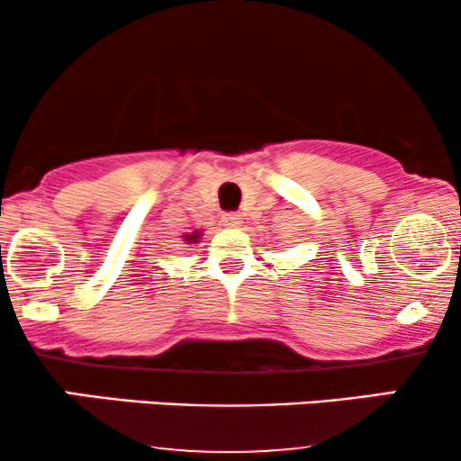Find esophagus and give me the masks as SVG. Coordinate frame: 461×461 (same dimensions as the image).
<instances>
[{"mask_svg": "<svg viewBox=\"0 0 461 461\" xmlns=\"http://www.w3.org/2000/svg\"><path fill=\"white\" fill-rule=\"evenodd\" d=\"M223 223L227 225V227H231V230H236V227H240V214H234V212H230V214H225L223 216Z\"/></svg>", "mask_w": 461, "mask_h": 461, "instance_id": "1", "label": "esophagus"}]
</instances>
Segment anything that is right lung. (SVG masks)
<instances>
[{"label":"right lung","instance_id":"1","mask_svg":"<svg viewBox=\"0 0 461 461\" xmlns=\"http://www.w3.org/2000/svg\"><path fill=\"white\" fill-rule=\"evenodd\" d=\"M201 236H203V231L194 230L193 234H186V236H182V238H184V242H186V245H197V242L201 240Z\"/></svg>","mask_w":461,"mask_h":461}]
</instances>
